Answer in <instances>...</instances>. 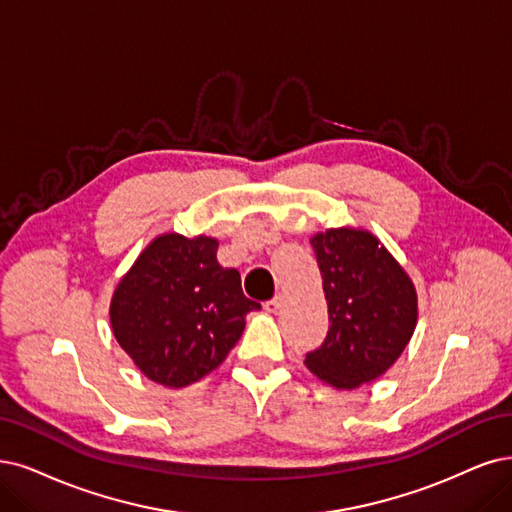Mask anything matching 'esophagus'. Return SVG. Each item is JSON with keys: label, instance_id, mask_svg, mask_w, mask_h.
Segmentation results:
<instances>
[{"label": "esophagus", "instance_id": "34e87169", "mask_svg": "<svg viewBox=\"0 0 512 512\" xmlns=\"http://www.w3.org/2000/svg\"><path fill=\"white\" fill-rule=\"evenodd\" d=\"M280 306H282V297H280V295H276V297L268 299L266 304H263V308H266L268 312H278V310H280Z\"/></svg>", "mask_w": 512, "mask_h": 512}]
</instances>
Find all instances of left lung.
Segmentation results:
<instances>
[{
    "mask_svg": "<svg viewBox=\"0 0 512 512\" xmlns=\"http://www.w3.org/2000/svg\"><path fill=\"white\" fill-rule=\"evenodd\" d=\"M312 249L329 306L325 342L306 354L308 369L339 390L386 373L418 320L413 282L373 234L339 227L316 234Z\"/></svg>",
    "mask_w": 512,
    "mask_h": 512,
    "instance_id": "8db88e82",
    "label": "left lung"
}]
</instances>
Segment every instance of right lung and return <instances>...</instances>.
<instances>
[{
	"mask_svg": "<svg viewBox=\"0 0 512 512\" xmlns=\"http://www.w3.org/2000/svg\"><path fill=\"white\" fill-rule=\"evenodd\" d=\"M217 246L208 236H158L113 293V335L151 382H198L236 346L244 316L261 308L244 297L238 270L219 266Z\"/></svg>",
	"mask_w": 512,
	"mask_h": 512,
	"instance_id": "1",
	"label": "right lung"
}]
</instances>
